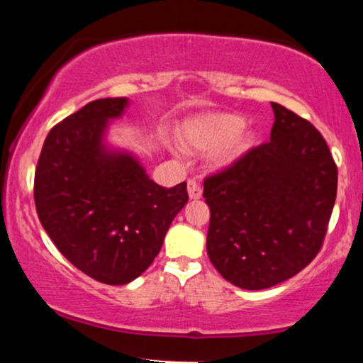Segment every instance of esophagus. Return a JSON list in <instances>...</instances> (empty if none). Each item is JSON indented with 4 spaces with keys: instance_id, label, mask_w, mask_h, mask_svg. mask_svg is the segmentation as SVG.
<instances>
[{
    "instance_id": "obj_1",
    "label": "esophagus",
    "mask_w": 363,
    "mask_h": 363,
    "mask_svg": "<svg viewBox=\"0 0 363 363\" xmlns=\"http://www.w3.org/2000/svg\"><path fill=\"white\" fill-rule=\"evenodd\" d=\"M187 194H189L191 199L201 198V186H199L194 179H189V181H187Z\"/></svg>"
}]
</instances>
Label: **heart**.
Here are the masks:
<instances>
[{
    "instance_id": "1",
    "label": "heart",
    "mask_w": 363,
    "mask_h": 363,
    "mask_svg": "<svg viewBox=\"0 0 363 363\" xmlns=\"http://www.w3.org/2000/svg\"><path fill=\"white\" fill-rule=\"evenodd\" d=\"M247 119L235 112H208L187 119L179 129V143L186 152H211L216 169L235 165L256 143V135L245 128Z\"/></svg>"
}]
</instances>
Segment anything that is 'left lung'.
I'll list each match as a JSON object with an SVG mask.
<instances>
[{
  "instance_id": "8db88e82",
  "label": "left lung",
  "mask_w": 363,
  "mask_h": 363,
  "mask_svg": "<svg viewBox=\"0 0 363 363\" xmlns=\"http://www.w3.org/2000/svg\"><path fill=\"white\" fill-rule=\"evenodd\" d=\"M268 143L205 181L206 251L227 281L262 290L302 272L323 245L338 169L309 121L272 102Z\"/></svg>"
}]
</instances>
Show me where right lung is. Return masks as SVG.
Returning a JSON list of instances; mask_svg holds the SVG:
<instances>
[{"label": "right lung", "instance_id": "1", "mask_svg": "<svg viewBox=\"0 0 363 363\" xmlns=\"http://www.w3.org/2000/svg\"><path fill=\"white\" fill-rule=\"evenodd\" d=\"M128 99H99L49 131L35 169L44 230L80 272L106 285L138 278L187 203L186 182L162 187L140 158L107 141Z\"/></svg>", "mask_w": 363, "mask_h": 363}]
</instances>
